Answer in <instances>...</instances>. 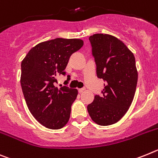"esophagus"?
I'll list each match as a JSON object with an SVG mask.
<instances>
[{"label": "esophagus", "instance_id": "obj_1", "mask_svg": "<svg viewBox=\"0 0 158 158\" xmlns=\"http://www.w3.org/2000/svg\"><path fill=\"white\" fill-rule=\"evenodd\" d=\"M83 91H85V88H79V93H83Z\"/></svg>", "mask_w": 158, "mask_h": 158}]
</instances>
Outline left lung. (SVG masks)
Returning a JSON list of instances; mask_svg holds the SVG:
<instances>
[{"label": "left lung", "instance_id": "left-lung-1", "mask_svg": "<svg viewBox=\"0 0 158 158\" xmlns=\"http://www.w3.org/2000/svg\"><path fill=\"white\" fill-rule=\"evenodd\" d=\"M89 40L97 76L106 84L102 95L94 96L87 111L95 123L109 126L118 122L133 102L138 83L135 58L123 41L111 35L94 34Z\"/></svg>", "mask_w": 158, "mask_h": 158}]
</instances>
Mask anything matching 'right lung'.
Segmentation results:
<instances>
[{
    "label": "right lung",
    "instance_id": "1",
    "mask_svg": "<svg viewBox=\"0 0 158 158\" xmlns=\"http://www.w3.org/2000/svg\"><path fill=\"white\" fill-rule=\"evenodd\" d=\"M79 39L56 38L38 44L21 62L20 84L31 114L44 127L61 129L68 123L77 89L55 87L74 52L83 47ZM70 75H68V82Z\"/></svg>",
    "mask_w": 158,
    "mask_h": 158
}]
</instances>
